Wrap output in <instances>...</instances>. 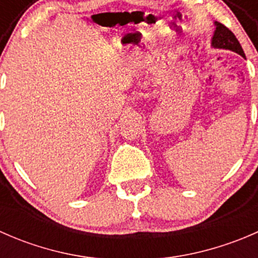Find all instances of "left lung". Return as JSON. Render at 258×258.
Returning <instances> with one entry per match:
<instances>
[{
    "label": "left lung",
    "mask_w": 258,
    "mask_h": 258,
    "mask_svg": "<svg viewBox=\"0 0 258 258\" xmlns=\"http://www.w3.org/2000/svg\"><path fill=\"white\" fill-rule=\"evenodd\" d=\"M216 30L213 33L212 41H211V45L215 48H223V49H230V51L236 52V53L241 54L242 57H244V52L242 49L240 42L236 38V36L226 27L222 23L215 22Z\"/></svg>",
    "instance_id": "obj_1"
}]
</instances>
